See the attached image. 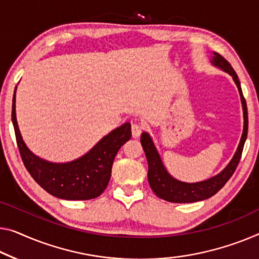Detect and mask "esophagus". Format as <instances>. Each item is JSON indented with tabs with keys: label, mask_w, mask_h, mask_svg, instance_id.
<instances>
[{
	"label": "esophagus",
	"mask_w": 259,
	"mask_h": 259,
	"mask_svg": "<svg viewBox=\"0 0 259 259\" xmlns=\"http://www.w3.org/2000/svg\"><path fill=\"white\" fill-rule=\"evenodd\" d=\"M142 131H143V126L141 124H137V123H133V124H131V135H133L134 138L140 137Z\"/></svg>",
	"instance_id": "obj_1"
}]
</instances>
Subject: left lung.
<instances>
[{"label":"left lung","mask_w":259,"mask_h":259,"mask_svg":"<svg viewBox=\"0 0 259 259\" xmlns=\"http://www.w3.org/2000/svg\"><path fill=\"white\" fill-rule=\"evenodd\" d=\"M213 63L215 66L222 68L223 71L228 72L229 74L233 76V79L236 83L241 95V101L243 106V115H244V128H243V134L241 137L240 145H238L237 151L230 160V163L227 165V167L223 169L221 173L218 176L213 177V178L200 181V183L194 184H187L181 183L179 180H176L168 175L166 169H165L163 163H161L159 154H158L157 150L154 149V145L151 141V138L146 133L142 134L141 137V144L144 150L146 159H148L149 171H148V180L150 184V187L154 192L158 198L166 200L168 202L175 203H187V202H196L201 201V200L208 199L210 196L216 194L221 188L225 186L227 181H228L231 176L234 175L235 169H236L240 159L242 157L243 146L246 140V135H248V109H246V102L244 96H243L242 88L240 80L236 72L231 67V65L223 58L220 53L214 52L213 53Z\"/></svg>","instance_id":"left-lung-1"}]
</instances>
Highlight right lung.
I'll return each mask as SVG.
<instances>
[{"label":"right lung","mask_w":259,"mask_h":259,"mask_svg":"<svg viewBox=\"0 0 259 259\" xmlns=\"http://www.w3.org/2000/svg\"><path fill=\"white\" fill-rule=\"evenodd\" d=\"M15 100L14 95L11 118L17 146L24 166L34 181L51 195L65 200H91L101 195L109 183L115 156L131 137L130 123L111 131L79 159L65 164L49 163L34 156L23 142L15 113Z\"/></svg>","instance_id":"1"}]
</instances>
